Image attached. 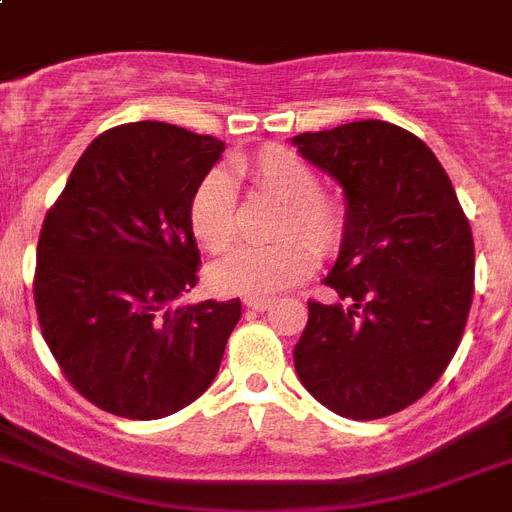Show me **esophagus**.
<instances>
[{"instance_id":"obj_1","label":"esophagus","mask_w":512,"mask_h":512,"mask_svg":"<svg viewBox=\"0 0 512 512\" xmlns=\"http://www.w3.org/2000/svg\"><path fill=\"white\" fill-rule=\"evenodd\" d=\"M244 305H247L249 311H268V308L273 305V300L271 297H247Z\"/></svg>"}]
</instances>
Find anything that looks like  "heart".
<instances>
[{"label": "heart", "instance_id": "obj_1", "mask_svg": "<svg viewBox=\"0 0 512 512\" xmlns=\"http://www.w3.org/2000/svg\"><path fill=\"white\" fill-rule=\"evenodd\" d=\"M257 193L284 201L271 225L276 241L239 247L212 265L209 279L231 295H273L289 289L313 271L316 252L335 255L350 228L345 196L321 188L305 159L284 146H265L239 164ZM188 225L193 239L207 252H223L239 239V204L223 172H209L188 199Z\"/></svg>", "mask_w": 512, "mask_h": 512}]
</instances>
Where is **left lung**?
Masks as SVG:
<instances>
[{
  "label": "left lung",
  "mask_w": 512,
  "mask_h": 512,
  "mask_svg": "<svg viewBox=\"0 0 512 512\" xmlns=\"http://www.w3.org/2000/svg\"><path fill=\"white\" fill-rule=\"evenodd\" d=\"M292 143L350 209L327 276L340 303L308 300L297 377L340 417L380 420L425 396L460 348L476 279L470 223L436 154L404 127L364 119Z\"/></svg>",
  "instance_id": "1"
}]
</instances>
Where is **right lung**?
<instances>
[{"label":"right lung","instance_id":"obj_1","mask_svg":"<svg viewBox=\"0 0 512 512\" xmlns=\"http://www.w3.org/2000/svg\"><path fill=\"white\" fill-rule=\"evenodd\" d=\"M223 140L164 122L92 140L36 247L34 303L60 372L90 404L159 420L212 385L236 300L177 305L199 284L188 199Z\"/></svg>","mask_w":512,"mask_h":512}]
</instances>
